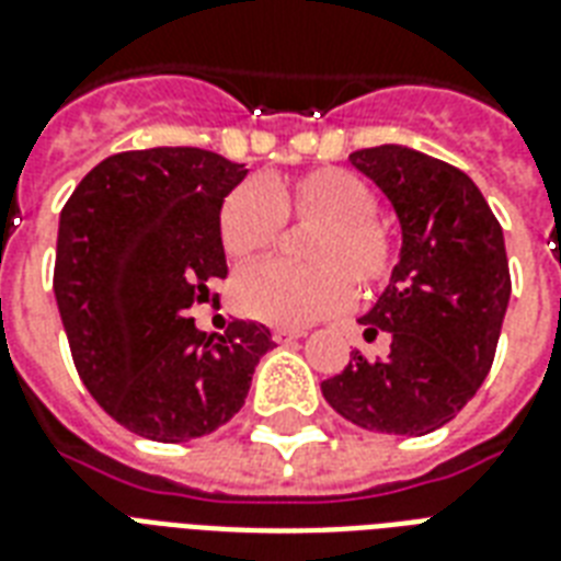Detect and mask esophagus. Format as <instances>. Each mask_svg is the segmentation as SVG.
Returning <instances> with one entry per match:
<instances>
[{
  "mask_svg": "<svg viewBox=\"0 0 561 561\" xmlns=\"http://www.w3.org/2000/svg\"><path fill=\"white\" fill-rule=\"evenodd\" d=\"M298 336H305V331H298V328H275V331H272V340H275V343H293V340H298Z\"/></svg>",
  "mask_w": 561,
  "mask_h": 561,
  "instance_id": "obj_1",
  "label": "esophagus"
}]
</instances>
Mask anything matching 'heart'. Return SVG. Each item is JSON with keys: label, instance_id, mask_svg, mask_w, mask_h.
<instances>
[{"label": "heart", "instance_id": "b5f03b06", "mask_svg": "<svg viewBox=\"0 0 561 561\" xmlns=\"http://www.w3.org/2000/svg\"><path fill=\"white\" fill-rule=\"evenodd\" d=\"M376 213V188L345 168L233 185L218 206V239L239 263L275 251L286 221L316 227L301 245L310 265L260 263L236 275V310L272 325H310L352 305V284L364 296L378 293L393 277L399 248Z\"/></svg>", "mask_w": 561, "mask_h": 561}]
</instances>
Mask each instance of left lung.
Masks as SVG:
<instances>
[{
    "mask_svg": "<svg viewBox=\"0 0 561 561\" xmlns=\"http://www.w3.org/2000/svg\"><path fill=\"white\" fill-rule=\"evenodd\" d=\"M390 197L402 256L378 305L360 319L366 340L390 334V355L355 348L322 396L348 423L420 437L446 425L494 364L512 296L503 227L465 171L399 145L352 153Z\"/></svg>",
    "mask_w": 561,
    "mask_h": 561,
    "instance_id": "obj_1",
    "label": "left lung"
}]
</instances>
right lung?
<instances>
[{"label":"right lung","mask_w":561,"mask_h":561,"mask_svg":"<svg viewBox=\"0 0 561 561\" xmlns=\"http://www.w3.org/2000/svg\"><path fill=\"white\" fill-rule=\"evenodd\" d=\"M245 165L201 147H150L103 159L61 209L58 313L76 373L129 432L180 444L245 405L272 331L233 319L197 331L192 305L227 277L218 206Z\"/></svg>","instance_id":"1"}]
</instances>
